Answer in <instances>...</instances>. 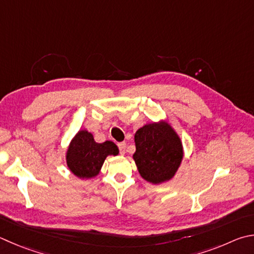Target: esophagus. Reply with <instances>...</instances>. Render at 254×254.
I'll list each match as a JSON object with an SVG mask.
<instances>
[{"label": "esophagus", "mask_w": 254, "mask_h": 254, "mask_svg": "<svg viewBox=\"0 0 254 254\" xmlns=\"http://www.w3.org/2000/svg\"><path fill=\"white\" fill-rule=\"evenodd\" d=\"M118 146H119V149H120V153H121L122 155L126 153V149H127L126 143H119Z\"/></svg>", "instance_id": "esophagus-1"}]
</instances>
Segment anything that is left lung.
Returning a JSON list of instances; mask_svg holds the SVG:
<instances>
[{"instance_id":"left-lung-1","label":"left lung","mask_w":254,"mask_h":254,"mask_svg":"<svg viewBox=\"0 0 254 254\" xmlns=\"http://www.w3.org/2000/svg\"><path fill=\"white\" fill-rule=\"evenodd\" d=\"M133 160L142 179L152 184L168 182L183 160L181 137L165 120L146 123L134 134Z\"/></svg>"}]
</instances>
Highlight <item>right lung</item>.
Listing matches in <instances>:
<instances>
[{"label":"right lung","mask_w":254,"mask_h":254,"mask_svg":"<svg viewBox=\"0 0 254 254\" xmlns=\"http://www.w3.org/2000/svg\"><path fill=\"white\" fill-rule=\"evenodd\" d=\"M119 147L112 141L95 142L93 134L82 128L72 137L65 153L68 170L76 178L90 180L99 175L105 159L118 155Z\"/></svg>","instance_id":"add662e5"}]
</instances>
